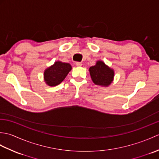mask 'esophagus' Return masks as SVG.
Segmentation results:
<instances>
[{"label": "esophagus", "mask_w": 159, "mask_h": 159, "mask_svg": "<svg viewBox=\"0 0 159 159\" xmlns=\"http://www.w3.org/2000/svg\"><path fill=\"white\" fill-rule=\"evenodd\" d=\"M82 65H83V63H80V62H76V66H78V67L82 66Z\"/></svg>", "instance_id": "esophagus-1"}]
</instances>
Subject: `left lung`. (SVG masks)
<instances>
[{
	"mask_svg": "<svg viewBox=\"0 0 159 159\" xmlns=\"http://www.w3.org/2000/svg\"><path fill=\"white\" fill-rule=\"evenodd\" d=\"M89 70L92 81L97 85L107 87L113 80V70L102 61H98L96 65L90 67Z\"/></svg>",
	"mask_w": 159,
	"mask_h": 159,
	"instance_id": "left-lung-1",
	"label": "left lung"
}]
</instances>
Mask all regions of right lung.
<instances>
[{"label": "right lung", "mask_w": 159, "mask_h": 159, "mask_svg": "<svg viewBox=\"0 0 159 159\" xmlns=\"http://www.w3.org/2000/svg\"><path fill=\"white\" fill-rule=\"evenodd\" d=\"M72 70L70 63L56 61L52 66L45 70L43 79L47 85L50 87L58 85L65 79V78Z\"/></svg>", "instance_id": "1"}]
</instances>
